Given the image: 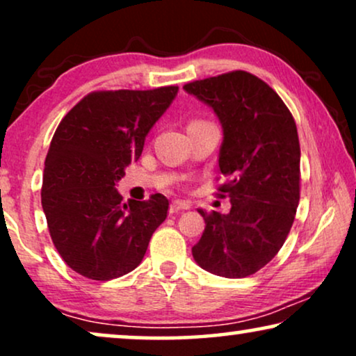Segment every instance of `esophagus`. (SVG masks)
I'll use <instances>...</instances> for the list:
<instances>
[{"label":"esophagus","instance_id":"esophagus-1","mask_svg":"<svg viewBox=\"0 0 356 356\" xmlns=\"http://www.w3.org/2000/svg\"><path fill=\"white\" fill-rule=\"evenodd\" d=\"M189 207H191V202L179 201V199H177V201H173L172 206H170V212L178 213V212H181V211H188Z\"/></svg>","mask_w":356,"mask_h":356}]
</instances>
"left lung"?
I'll return each instance as SVG.
<instances>
[{
    "label": "left lung",
    "instance_id": "left-lung-1",
    "mask_svg": "<svg viewBox=\"0 0 356 356\" xmlns=\"http://www.w3.org/2000/svg\"><path fill=\"white\" fill-rule=\"evenodd\" d=\"M188 94L211 106L223 129L218 154L228 181V213L199 209L206 228L193 257L211 274L241 279L274 259L300 202V140L277 92L246 71L189 82Z\"/></svg>",
    "mask_w": 356,
    "mask_h": 356
}]
</instances>
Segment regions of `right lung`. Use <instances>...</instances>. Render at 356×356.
<instances>
[{
    "label": "right lung",
    "mask_w": 356,
    "mask_h": 356,
    "mask_svg": "<svg viewBox=\"0 0 356 356\" xmlns=\"http://www.w3.org/2000/svg\"><path fill=\"white\" fill-rule=\"evenodd\" d=\"M177 94V86L92 92L56 128L45 159L42 207L53 245L77 274L111 280L134 270L167 218L162 194L123 202L115 186L139 160L145 136Z\"/></svg>",
    "instance_id": "1"
}]
</instances>
